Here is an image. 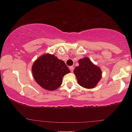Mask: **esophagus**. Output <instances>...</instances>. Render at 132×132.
<instances>
[{
    "mask_svg": "<svg viewBox=\"0 0 132 132\" xmlns=\"http://www.w3.org/2000/svg\"><path fill=\"white\" fill-rule=\"evenodd\" d=\"M69 69L71 72H73V69H74V66H69Z\"/></svg>",
    "mask_w": 132,
    "mask_h": 132,
    "instance_id": "esophagus-1",
    "label": "esophagus"
}]
</instances>
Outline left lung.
<instances>
[{
  "mask_svg": "<svg viewBox=\"0 0 132 132\" xmlns=\"http://www.w3.org/2000/svg\"><path fill=\"white\" fill-rule=\"evenodd\" d=\"M78 63L79 65L73 71L78 84L86 88H94L101 80V70L87 57L80 59Z\"/></svg>",
  "mask_w": 132,
  "mask_h": 132,
  "instance_id": "left-lung-1",
  "label": "left lung"
}]
</instances>
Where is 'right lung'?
Wrapping results in <instances>:
<instances>
[{"label":"right lung","mask_w":132,"mask_h":132,"mask_svg":"<svg viewBox=\"0 0 132 132\" xmlns=\"http://www.w3.org/2000/svg\"><path fill=\"white\" fill-rule=\"evenodd\" d=\"M70 72L63 61L54 55L47 54L40 56L32 66L34 79L43 88L54 90L62 84L63 78Z\"/></svg>","instance_id":"right-lung-1"}]
</instances>
